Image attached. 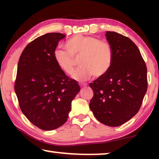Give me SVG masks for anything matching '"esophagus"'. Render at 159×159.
Masks as SVG:
<instances>
[{
    "label": "esophagus",
    "mask_w": 159,
    "mask_h": 159,
    "mask_svg": "<svg viewBox=\"0 0 159 159\" xmlns=\"http://www.w3.org/2000/svg\"><path fill=\"white\" fill-rule=\"evenodd\" d=\"M80 86L81 87V88H84V87L87 86V84H80Z\"/></svg>",
    "instance_id": "esophagus-1"
}]
</instances>
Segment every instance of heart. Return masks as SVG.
Returning <instances> with one entry per match:
<instances>
[{
	"label": "heart",
	"mask_w": 159,
	"mask_h": 159,
	"mask_svg": "<svg viewBox=\"0 0 159 159\" xmlns=\"http://www.w3.org/2000/svg\"><path fill=\"white\" fill-rule=\"evenodd\" d=\"M68 52L56 48L53 58L62 71L71 75L76 61L80 58V67L72 77L79 82H84L92 77H101L109 71L113 64L114 53L111 45L102 42L95 37L77 34L65 44Z\"/></svg>",
	"instance_id": "b5f03b06"
}]
</instances>
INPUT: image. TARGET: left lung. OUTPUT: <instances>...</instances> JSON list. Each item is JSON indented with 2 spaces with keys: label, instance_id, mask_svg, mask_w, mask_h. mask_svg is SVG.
Here are the masks:
<instances>
[{
  "label": "left lung",
  "instance_id": "left-lung-1",
  "mask_svg": "<svg viewBox=\"0 0 159 159\" xmlns=\"http://www.w3.org/2000/svg\"><path fill=\"white\" fill-rule=\"evenodd\" d=\"M114 53L109 71L90 83L93 90L90 108L103 125L118 127L140 109L147 91V68L137 45L129 38L107 31Z\"/></svg>",
  "mask_w": 159,
  "mask_h": 159
}]
</instances>
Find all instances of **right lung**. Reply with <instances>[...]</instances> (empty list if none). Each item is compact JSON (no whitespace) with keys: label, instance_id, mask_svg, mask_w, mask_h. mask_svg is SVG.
<instances>
[{"label":"right lung","instance_id":"right-lung-1","mask_svg":"<svg viewBox=\"0 0 159 159\" xmlns=\"http://www.w3.org/2000/svg\"><path fill=\"white\" fill-rule=\"evenodd\" d=\"M66 35L47 33L29 43L19 58L14 90L21 111L43 130H53L67 121L71 101L80 91L56 65L53 52Z\"/></svg>","mask_w":159,"mask_h":159}]
</instances>
